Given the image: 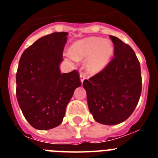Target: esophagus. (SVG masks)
Listing matches in <instances>:
<instances>
[{
    "label": "esophagus",
    "instance_id": "1",
    "mask_svg": "<svg viewBox=\"0 0 158 158\" xmlns=\"http://www.w3.org/2000/svg\"><path fill=\"white\" fill-rule=\"evenodd\" d=\"M79 78H80V81H81V83H83L84 79H85V74H83V73H80V74H79Z\"/></svg>",
    "mask_w": 158,
    "mask_h": 158
}]
</instances>
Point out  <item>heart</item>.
I'll use <instances>...</instances> for the list:
<instances>
[{"label": "heart", "instance_id": "1", "mask_svg": "<svg viewBox=\"0 0 158 158\" xmlns=\"http://www.w3.org/2000/svg\"><path fill=\"white\" fill-rule=\"evenodd\" d=\"M114 52L111 41L98 37H89L74 42L69 49L71 60H85V69L91 74L103 70Z\"/></svg>", "mask_w": 158, "mask_h": 158}]
</instances>
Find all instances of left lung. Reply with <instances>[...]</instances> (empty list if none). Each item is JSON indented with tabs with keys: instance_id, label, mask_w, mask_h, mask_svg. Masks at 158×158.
Instances as JSON below:
<instances>
[{
	"instance_id": "1",
	"label": "left lung",
	"mask_w": 158,
	"mask_h": 158,
	"mask_svg": "<svg viewBox=\"0 0 158 158\" xmlns=\"http://www.w3.org/2000/svg\"><path fill=\"white\" fill-rule=\"evenodd\" d=\"M114 58L96 75L83 83L90 112L97 122L114 125L130 117L142 90L140 64L130 46L110 36Z\"/></svg>"
}]
</instances>
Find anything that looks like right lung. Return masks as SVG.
Returning <instances> with one entry per match:
<instances>
[{
  "label": "right lung",
  "mask_w": 158,
  "mask_h": 158,
  "mask_svg": "<svg viewBox=\"0 0 158 158\" xmlns=\"http://www.w3.org/2000/svg\"><path fill=\"white\" fill-rule=\"evenodd\" d=\"M68 33L42 37L23 52L16 74V97L23 116L37 130L60 125L67 104L81 86L76 70L63 73L60 64Z\"/></svg>",
  "instance_id": "right-lung-1"
}]
</instances>
